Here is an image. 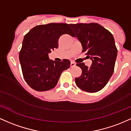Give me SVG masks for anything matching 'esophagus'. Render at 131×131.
Returning a JSON list of instances; mask_svg holds the SVG:
<instances>
[{"instance_id": "obj_1", "label": "esophagus", "mask_w": 131, "mask_h": 131, "mask_svg": "<svg viewBox=\"0 0 131 131\" xmlns=\"http://www.w3.org/2000/svg\"><path fill=\"white\" fill-rule=\"evenodd\" d=\"M76 66V64L75 62H70V67H74Z\"/></svg>"}]
</instances>
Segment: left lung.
Returning a JSON list of instances; mask_svg holds the SVG:
<instances>
[{
	"instance_id": "8db88e82",
	"label": "left lung",
	"mask_w": 131,
	"mask_h": 131,
	"mask_svg": "<svg viewBox=\"0 0 131 131\" xmlns=\"http://www.w3.org/2000/svg\"><path fill=\"white\" fill-rule=\"evenodd\" d=\"M81 42L82 52H86L92 61L90 67L79 63L82 75L75 78L76 85L82 90L90 93L103 89L112 76L117 50L113 35L96 23L70 24Z\"/></svg>"
}]
</instances>
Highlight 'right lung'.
<instances>
[{
  "mask_svg": "<svg viewBox=\"0 0 131 131\" xmlns=\"http://www.w3.org/2000/svg\"><path fill=\"white\" fill-rule=\"evenodd\" d=\"M74 33L67 23H49L38 25L25 36L20 54L23 77L31 88L39 92L55 87L62 72L69 69L70 61L49 59L48 54L58 48L62 35Z\"/></svg>",
  "mask_w": 131,
  "mask_h": 131,
  "instance_id": "right-lung-1",
  "label": "right lung"
}]
</instances>
